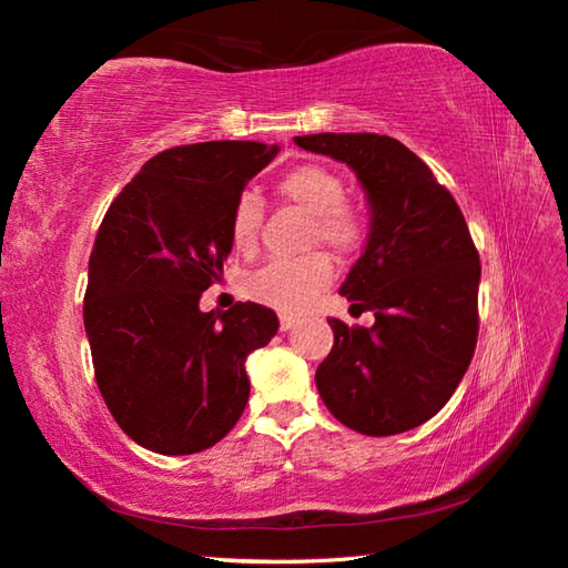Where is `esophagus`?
<instances>
[{"mask_svg": "<svg viewBox=\"0 0 568 568\" xmlns=\"http://www.w3.org/2000/svg\"><path fill=\"white\" fill-rule=\"evenodd\" d=\"M281 331H291V328H295L297 323H301V318H297V315H291V313H281Z\"/></svg>", "mask_w": 568, "mask_h": 568, "instance_id": "esophagus-1", "label": "esophagus"}]
</instances>
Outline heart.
<instances>
[{
    "label": "heart",
    "mask_w": 568,
    "mask_h": 568,
    "mask_svg": "<svg viewBox=\"0 0 568 568\" xmlns=\"http://www.w3.org/2000/svg\"><path fill=\"white\" fill-rule=\"evenodd\" d=\"M277 192L287 203L313 215L307 245H328L338 255H353L368 237V220L363 210L345 200V182L325 165H297L277 182ZM263 200L243 192L230 210V243L243 255H253L261 243ZM333 263L325 253H307L291 261H271L247 275L245 291L253 301L285 313L305 311L333 283Z\"/></svg>",
    "instance_id": "obj_1"
}]
</instances>
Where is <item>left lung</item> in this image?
I'll list each match as a JSON object with an SVG mask.
<instances>
[{
    "label": "left lung",
    "instance_id": "left-lung-1",
    "mask_svg": "<svg viewBox=\"0 0 568 568\" xmlns=\"http://www.w3.org/2000/svg\"><path fill=\"white\" fill-rule=\"evenodd\" d=\"M295 142L353 168L371 203L368 245L341 295L353 311H373L376 323L328 321L335 341L315 386L343 426L365 436L403 434L446 406L474 358V237L454 195L388 134L321 132Z\"/></svg>",
    "mask_w": 568,
    "mask_h": 568
}]
</instances>
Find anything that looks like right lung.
I'll return each instance as SVG.
<instances>
[{
	"label": "right lung",
	"mask_w": 568,
	"mask_h": 568,
	"mask_svg": "<svg viewBox=\"0 0 568 568\" xmlns=\"http://www.w3.org/2000/svg\"><path fill=\"white\" fill-rule=\"evenodd\" d=\"M275 145L215 140L148 160L104 213L90 255L84 331L94 381L134 444L165 456L215 446L243 416L245 358L277 315L257 303L200 311L230 255V210Z\"/></svg>",
	"instance_id": "obj_1"
}]
</instances>
